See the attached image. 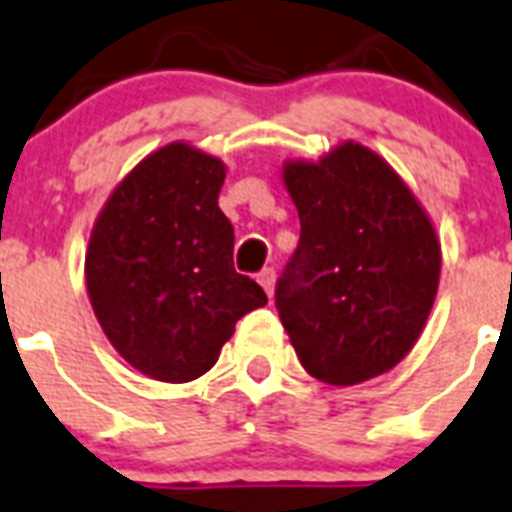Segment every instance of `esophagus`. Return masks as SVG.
<instances>
[{"label": "esophagus", "mask_w": 512, "mask_h": 512, "mask_svg": "<svg viewBox=\"0 0 512 512\" xmlns=\"http://www.w3.org/2000/svg\"><path fill=\"white\" fill-rule=\"evenodd\" d=\"M257 281H260V286L265 289V294H268V297H273V286H276V270L263 268L260 273H257Z\"/></svg>", "instance_id": "obj_1"}]
</instances>
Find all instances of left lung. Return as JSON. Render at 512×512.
Segmentation results:
<instances>
[{
  "mask_svg": "<svg viewBox=\"0 0 512 512\" xmlns=\"http://www.w3.org/2000/svg\"><path fill=\"white\" fill-rule=\"evenodd\" d=\"M299 244L276 310L299 363L352 386L392 371L434 305L442 249L413 191L376 152L347 141L321 162H286Z\"/></svg>",
  "mask_w": 512,
  "mask_h": 512,
  "instance_id": "left-lung-1",
  "label": "left lung"
}]
</instances>
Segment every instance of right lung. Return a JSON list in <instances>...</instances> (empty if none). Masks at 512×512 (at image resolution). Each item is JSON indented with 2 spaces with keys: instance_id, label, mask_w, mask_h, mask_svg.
Listing matches in <instances>:
<instances>
[{
  "instance_id": "right-lung-1",
  "label": "right lung",
  "mask_w": 512,
  "mask_h": 512,
  "mask_svg": "<svg viewBox=\"0 0 512 512\" xmlns=\"http://www.w3.org/2000/svg\"><path fill=\"white\" fill-rule=\"evenodd\" d=\"M223 178L218 157L168 144L120 181L91 231L94 315L126 363L157 381L210 371L236 321L268 305L234 268V226L218 207Z\"/></svg>"
}]
</instances>
